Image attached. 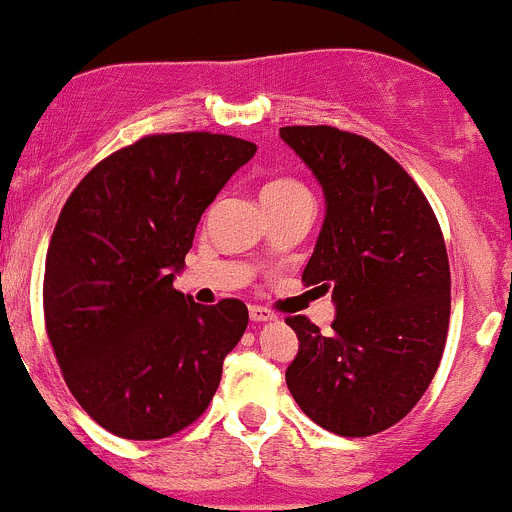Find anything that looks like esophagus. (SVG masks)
Wrapping results in <instances>:
<instances>
[{
    "mask_svg": "<svg viewBox=\"0 0 512 512\" xmlns=\"http://www.w3.org/2000/svg\"><path fill=\"white\" fill-rule=\"evenodd\" d=\"M249 318L254 320V323H266V320H273V318H276V315H273L268 308H263V305H251V308H249Z\"/></svg>",
    "mask_w": 512,
    "mask_h": 512,
    "instance_id": "obj_1",
    "label": "esophagus"
}]
</instances>
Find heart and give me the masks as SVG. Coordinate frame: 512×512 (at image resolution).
Instances as JSON below:
<instances>
[{"label":"heart","instance_id":"1","mask_svg":"<svg viewBox=\"0 0 512 512\" xmlns=\"http://www.w3.org/2000/svg\"><path fill=\"white\" fill-rule=\"evenodd\" d=\"M305 192L303 184H298L295 179L281 177V179H271V182L263 184L261 189V202H273V199H286L293 197V194Z\"/></svg>","mask_w":512,"mask_h":512}]
</instances>
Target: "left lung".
I'll use <instances>...</instances> for the list:
<instances>
[{
    "mask_svg": "<svg viewBox=\"0 0 512 512\" xmlns=\"http://www.w3.org/2000/svg\"><path fill=\"white\" fill-rule=\"evenodd\" d=\"M281 138L313 170L325 221L303 271L333 291V333L286 318L298 355L286 384L315 424L372 436L414 409L439 370L451 315L444 234L424 192L372 140L330 125H288Z\"/></svg>",
    "mask_w": 512,
    "mask_h": 512,
    "instance_id": "8db88e82",
    "label": "left lung"
}]
</instances>
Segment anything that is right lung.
<instances>
[{"instance_id":"right-lung-1","label":"right lung","mask_w":512,"mask_h":512,"mask_svg":"<svg viewBox=\"0 0 512 512\" xmlns=\"http://www.w3.org/2000/svg\"><path fill=\"white\" fill-rule=\"evenodd\" d=\"M254 152L231 135H145L63 204L46 254V333L76 402L110 434L167 439L212 402L249 310L236 298L199 305L172 281L204 209Z\"/></svg>"}]
</instances>
